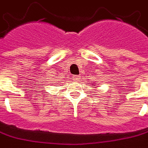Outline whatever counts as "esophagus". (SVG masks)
I'll list each match as a JSON object with an SVG mask.
<instances>
[{"label": "esophagus", "instance_id": "1", "mask_svg": "<svg viewBox=\"0 0 148 148\" xmlns=\"http://www.w3.org/2000/svg\"><path fill=\"white\" fill-rule=\"evenodd\" d=\"M74 78L76 79V80H80V78H81V76H76V77H74Z\"/></svg>", "mask_w": 148, "mask_h": 148}]
</instances>
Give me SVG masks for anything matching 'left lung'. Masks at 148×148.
<instances>
[{"label": "left lung", "mask_w": 148, "mask_h": 148, "mask_svg": "<svg viewBox=\"0 0 148 148\" xmlns=\"http://www.w3.org/2000/svg\"><path fill=\"white\" fill-rule=\"evenodd\" d=\"M91 85L93 86V87H95V86H96V87H97V85H96V84H91Z\"/></svg>", "instance_id": "8db88e82"}]
</instances>
